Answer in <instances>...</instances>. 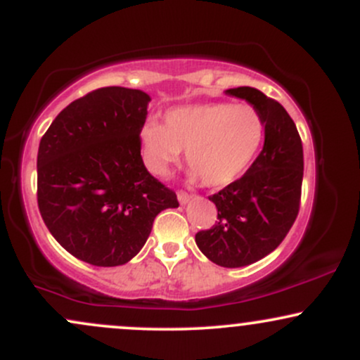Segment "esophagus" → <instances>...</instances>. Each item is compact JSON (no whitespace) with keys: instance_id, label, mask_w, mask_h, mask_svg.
Listing matches in <instances>:
<instances>
[{"instance_id":"34e87169","label":"esophagus","mask_w":360,"mask_h":360,"mask_svg":"<svg viewBox=\"0 0 360 360\" xmlns=\"http://www.w3.org/2000/svg\"><path fill=\"white\" fill-rule=\"evenodd\" d=\"M191 194H188V193H184V191H179L177 193V200H179V203L181 205H186V203H189V201H191Z\"/></svg>"}]
</instances>
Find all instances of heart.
<instances>
[{
	"instance_id": "1",
	"label": "heart",
	"mask_w": 360,
	"mask_h": 360,
	"mask_svg": "<svg viewBox=\"0 0 360 360\" xmlns=\"http://www.w3.org/2000/svg\"><path fill=\"white\" fill-rule=\"evenodd\" d=\"M266 123L250 105L194 103L166 111L164 125L147 122L140 130V148L147 169L166 176L186 148L189 179L201 177L210 188L237 181L262 146Z\"/></svg>"
}]
</instances>
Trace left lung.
<instances>
[{
	"mask_svg": "<svg viewBox=\"0 0 360 360\" xmlns=\"http://www.w3.org/2000/svg\"><path fill=\"white\" fill-rule=\"evenodd\" d=\"M229 96L245 100L266 123L264 147L240 179L210 196L218 221L196 233V245L221 267H243L271 254L300 212L303 146L284 106L262 91L240 86Z\"/></svg>",
	"mask_w": 360,
	"mask_h": 360,
	"instance_id": "8db88e82",
	"label": "left lung"
}]
</instances>
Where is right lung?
I'll return each instance as SVG.
<instances>
[{
	"instance_id": "add662e5",
	"label": "right lung",
	"mask_w": 360,
	"mask_h": 360,
	"mask_svg": "<svg viewBox=\"0 0 360 360\" xmlns=\"http://www.w3.org/2000/svg\"><path fill=\"white\" fill-rule=\"evenodd\" d=\"M150 96L110 86L72 101L40 140L37 200L49 232L98 267L127 264L176 193L143 166L140 130Z\"/></svg>"
}]
</instances>
